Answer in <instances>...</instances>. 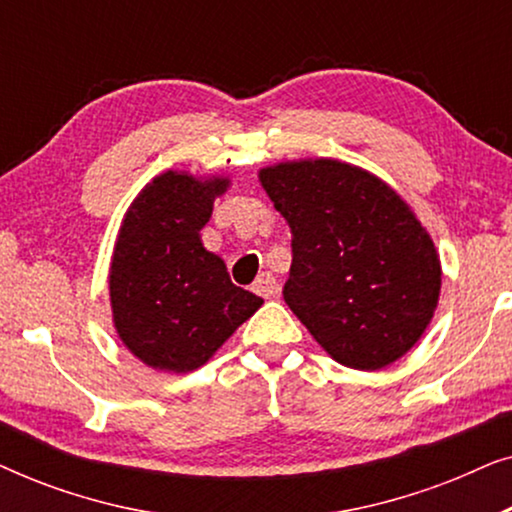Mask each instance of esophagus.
Returning a JSON list of instances; mask_svg holds the SVG:
<instances>
[{
	"instance_id": "1",
	"label": "esophagus",
	"mask_w": 512,
	"mask_h": 512,
	"mask_svg": "<svg viewBox=\"0 0 512 512\" xmlns=\"http://www.w3.org/2000/svg\"><path fill=\"white\" fill-rule=\"evenodd\" d=\"M251 291L261 298H272L277 293V279L270 272H263V275H258L254 286H251Z\"/></svg>"
}]
</instances>
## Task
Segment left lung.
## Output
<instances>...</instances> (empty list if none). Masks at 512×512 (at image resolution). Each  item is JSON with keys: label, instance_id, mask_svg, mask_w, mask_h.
Returning a JSON list of instances; mask_svg holds the SVG:
<instances>
[{"label": "left lung", "instance_id": "obj_1", "mask_svg": "<svg viewBox=\"0 0 512 512\" xmlns=\"http://www.w3.org/2000/svg\"><path fill=\"white\" fill-rule=\"evenodd\" d=\"M291 228L284 300L335 361L380 370L412 349L436 312L440 258L394 188L331 158L263 167Z\"/></svg>", "mask_w": 512, "mask_h": 512}]
</instances>
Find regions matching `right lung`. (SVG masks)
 Masks as SVG:
<instances>
[{"label":"right lung","instance_id":"add662e5","mask_svg":"<svg viewBox=\"0 0 512 512\" xmlns=\"http://www.w3.org/2000/svg\"><path fill=\"white\" fill-rule=\"evenodd\" d=\"M228 184L167 170L125 212L109 270L111 312L118 338L146 366L165 373L205 366L263 305L202 247L200 230Z\"/></svg>","mask_w":512,"mask_h":512}]
</instances>
